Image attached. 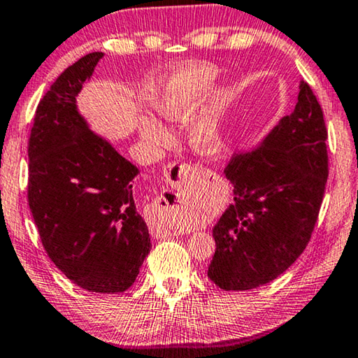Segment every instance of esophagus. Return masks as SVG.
Here are the masks:
<instances>
[{"instance_id": "obj_1", "label": "esophagus", "mask_w": 358, "mask_h": 358, "mask_svg": "<svg viewBox=\"0 0 358 358\" xmlns=\"http://www.w3.org/2000/svg\"><path fill=\"white\" fill-rule=\"evenodd\" d=\"M192 173H194V170H192L189 166H185V164H177V162L169 164V166L164 169V177H166L169 183L177 189H183V186H186V183H189V178L192 177ZM175 196H177L175 197V202H180L181 199H183L178 192ZM152 232H155L156 237H162V239L177 234V231L169 228V226H166V224L152 229Z\"/></svg>"}]
</instances>
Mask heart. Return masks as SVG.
Returning a JSON list of instances; mask_svg holds the SVG:
<instances>
[{
  "label": "heart",
  "instance_id": "1",
  "mask_svg": "<svg viewBox=\"0 0 358 358\" xmlns=\"http://www.w3.org/2000/svg\"><path fill=\"white\" fill-rule=\"evenodd\" d=\"M218 70L208 64H189L170 76L152 100V106L164 119L181 121L188 117L213 89ZM223 99L218 97L212 110L197 116L189 127V141L197 152L215 156L223 150L224 138L220 124V110ZM140 135L151 145L162 146L170 140L169 130L156 119L143 117L140 121Z\"/></svg>",
  "mask_w": 358,
  "mask_h": 358
}]
</instances>
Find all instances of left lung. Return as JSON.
I'll list each match as a JSON object with an SVG mask.
<instances>
[{
    "label": "left lung",
    "mask_w": 358,
    "mask_h": 358,
    "mask_svg": "<svg viewBox=\"0 0 358 358\" xmlns=\"http://www.w3.org/2000/svg\"><path fill=\"white\" fill-rule=\"evenodd\" d=\"M327 137L319 101L301 81L292 115L253 151L231 157L224 175L234 201L213 228L217 250L207 271L221 290L264 285L304 252L325 194Z\"/></svg>",
    "instance_id": "1"
}]
</instances>
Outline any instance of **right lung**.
<instances>
[{"instance_id": "add662e5", "label": "right lung", "mask_w": 358, "mask_h": 358, "mask_svg": "<svg viewBox=\"0 0 358 358\" xmlns=\"http://www.w3.org/2000/svg\"><path fill=\"white\" fill-rule=\"evenodd\" d=\"M103 52L68 66L39 101L28 141V206L44 250L78 287L134 285L150 232L134 201L138 169L89 129L76 97Z\"/></svg>"}]
</instances>
